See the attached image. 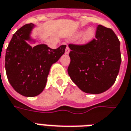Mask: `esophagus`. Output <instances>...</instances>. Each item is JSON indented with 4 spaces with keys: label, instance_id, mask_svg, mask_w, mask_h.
<instances>
[{
    "label": "esophagus",
    "instance_id": "1",
    "mask_svg": "<svg viewBox=\"0 0 131 131\" xmlns=\"http://www.w3.org/2000/svg\"><path fill=\"white\" fill-rule=\"evenodd\" d=\"M70 48L68 47V46H67V48H66L65 49V53L66 54H68L69 53H70Z\"/></svg>",
    "mask_w": 131,
    "mask_h": 131
}]
</instances>
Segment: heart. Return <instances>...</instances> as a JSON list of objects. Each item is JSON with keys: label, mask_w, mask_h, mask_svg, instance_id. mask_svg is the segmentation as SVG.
Returning a JSON list of instances; mask_svg holds the SVG:
<instances>
[{"label": "heart", "mask_w": 131, "mask_h": 131, "mask_svg": "<svg viewBox=\"0 0 131 131\" xmlns=\"http://www.w3.org/2000/svg\"><path fill=\"white\" fill-rule=\"evenodd\" d=\"M80 43L82 45H86L89 43L91 41H92L93 38H95V30L92 27H89L86 29L85 31H84L82 33L81 32H80L78 34V36L80 35Z\"/></svg>", "instance_id": "1"}]
</instances>
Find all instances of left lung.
<instances>
[{
  "instance_id": "obj_1",
  "label": "left lung",
  "mask_w": 131,
  "mask_h": 131,
  "mask_svg": "<svg viewBox=\"0 0 131 131\" xmlns=\"http://www.w3.org/2000/svg\"><path fill=\"white\" fill-rule=\"evenodd\" d=\"M120 43L112 29L97 27L96 38L83 46L70 44L71 80L85 93L105 92L115 83L121 64Z\"/></svg>"
}]
</instances>
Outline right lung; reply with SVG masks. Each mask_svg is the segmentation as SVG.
<instances>
[{
    "label": "right lung",
    "mask_w": 131,
    "mask_h": 131,
    "mask_svg": "<svg viewBox=\"0 0 131 131\" xmlns=\"http://www.w3.org/2000/svg\"><path fill=\"white\" fill-rule=\"evenodd\" d=\"M34 24L21 27L14 34L6 49L5 67L8 80L19 94L34 97L46 87L53 64L65 52L66 46L51 49L46 44L32 46L36 40L31 37Z\"/></svg>",
    "instance_id": "1"
}]
</instances>
